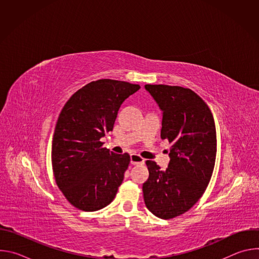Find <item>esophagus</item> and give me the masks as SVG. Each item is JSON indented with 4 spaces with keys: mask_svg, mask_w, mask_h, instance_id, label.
I'll use <instances>...</instances> for the list:
<instances>
[{
    "mask_svg": "<svg viewBox=\"0 0 259 259\" xmlns=\"http://www.w3.org/2000/svg\"><path fill=\"white\" fill-rule=\"evenodd\" d=\"M130 162L132 165H138V164H143L144 163V159L142 157H140L139 155L136 154H132L130 156Z\"/></svg>",
    "mask_w": 259,
    "mask_h": 259,
    "instance_id": "esophagus-1",
    "label": "esophagus"
}]
</instances>
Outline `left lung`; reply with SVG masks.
I'll use <instances>...</instances> for the list:
<instances>
[{
  "mask_svg": "<svg viewBox=\"0 0 259 259\" xmlns=\"http://www.w3.org/2000/svg\"><path fill=\"white\" fill-rule=\"evenodd\" d=\"M144 88L163 112L161 138L172 146L165 171L146 161L150 176L143 183V199L154 215L171 219L189 211L208 187L217 151L215 123L205 101L189 88L150 84Z\"/></svg>",
  "mask_w": 259,
  "mask_h": 259,
  "instance_id": "obj_1",
  "label": "left lung"
}]
</instances>
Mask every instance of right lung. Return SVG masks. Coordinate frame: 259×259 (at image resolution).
Segmentation results:
<instances>
[{
    "instance_id": "obj_1",
    "label": "right lung",
    "mask_w": 259,
    "mask_h": 259,
    "mask_svg": "<svg viewBox=\"0 0 259 259\" xmlns=\"http://www.w3.org/2000/svg\"><path fill=\"white\" fill-rule=\"evenodd\" d=\"M139 89L124 81H93L61 109L52 140V168L59 190L76 208L97 211L115 199L130 156L109 152L100 138L113 130L124 100Z\"/></svg>"
}]
</instances>
